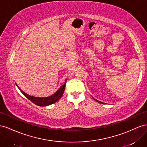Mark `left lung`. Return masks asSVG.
Here are the masks:
<instances>
[{"mask_svg": "<svg viewBox=\"0 0 147 147\" xmlns=\"http://www.w3.org/2000/svg\"><path fill=\"white\" fill-rule=\"evenodd\" d=\"M92 97V98H94V100H95V101H96V102H98V103H102V104H103V103H103V102H100V101H98V100H96V99H95V98H94L93 97Z\"/></svg>", "mask_w": 147, "mask_h": 147, "instance_id": "1", "label": "left lung"}]
</instances>
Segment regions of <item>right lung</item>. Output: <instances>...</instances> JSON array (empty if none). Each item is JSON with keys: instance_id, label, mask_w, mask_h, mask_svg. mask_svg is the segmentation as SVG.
Returning <instances> with one entry per match:
<instances>
[{"instance_id": "add662e5", "label": "right lung", "mask_w": 147, "mask_h": 147, "mask_svg": "<svg viewBox=\"0 0 147 147\" xmlns=\"http://www.w3.org/2000/svg\"><path fill=\"white\" fill-rule=\"evenodd\" d=\"M67 79H65L64 84L61 86L59 89L57 90V91L55 94L49 96V97H33V96H31L24 92L20 88L18 87V86L16 84V86L18 87L19 90L21 91V92L27 98H28L31 102H32L33 103L37 105V106L40 107H46L50 105L55 103L57 101L59 100L61 97H62L63 94L64 90L65 89V86L66 83Z\"/></svg>"}]
</instances>
